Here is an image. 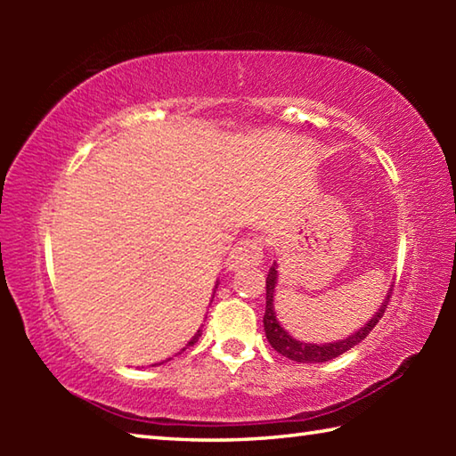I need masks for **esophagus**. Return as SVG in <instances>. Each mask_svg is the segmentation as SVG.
Masks as SVG:
<instances>
[{
    "label": "esophagus",
    "instance_id": "obj_1",
    "mask_svg": "<svg viewBox=\"0 0 456 456\" xmlns=\"http://www.w3.org/2000/svg\"><path fill=\"white\" fill-rule=\"evenodd\" d=\"M261 259H264V239L247 237V239H241V241L229 251L227 267L235 269L241 265H257Z\"/></svg>",
    "mask_w": 456,
    "mask_h": 456
}]
</instances>
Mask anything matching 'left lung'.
Here are the masks:
<instances>
[{"mask_svg": "<svg viewBox=\"0 0 456 456\" xmlns=\"http://www.w3.org/2000/svg\"><path fill=\"white\" fill-rule=\"evenodd\" d=\"M275 283H277V265L273 264L269 267V273H267V280H265V315H264V328H265V336L269 339V344H272V348L275 352H280L281 356L289 358L293 362H302V364H318V362H328L331 358H338L339 354L348 352L354 346L360 344L362 339H364L370 331L374 330V326L378 323V320L382 318L384 312H386V305L390 302V293L386 296L384 304L380 310L374 314V318L370 320L364 328H360L356 334L342 339V342H334V344H304L299 342V339L291 338L288 331H285L280 322L275 318V310H273V291H275Z\"/></svg>", "mask_w": 456, "mask_h": 456, "instance_id": "8db88e82", "label": "left lung"}]
</instances>
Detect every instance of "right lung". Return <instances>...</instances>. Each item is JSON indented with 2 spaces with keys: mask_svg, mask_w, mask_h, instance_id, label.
Masks as SVG:
<instances>
[{
  "mask_svg": "<svg viewBox=\"0 0 456 456\" xmlns=\"http://www.w3.org/2000/svg\"><path fill=\"white\" fill-rule=\"evenodd\" d=\"M199 336H200V330L197 331V334H195V336H192V339H191V342H189L187 346H192V344H195V342H197V339H199ZM183 350H187V348H183ZM168 360H171V358H168ZM154 366H157V364H154Z\"/></svg>",
  "mask_w": 456,
  "mask_h": 456,
  "instance_id": "1",
  "label": "right lung"
}]
</instances>
